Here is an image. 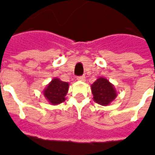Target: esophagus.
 <instances>
[{
  "mask_svg": "<svg viewBox=\"0 0 155 155\" xmlns=\"http://www.w3.org/2000/svg\"><path fill=\"white\" fill-rule=\"evenodd\" d=\"M85 79H86L85 76H79L77 78V80H78V81H85Z\"/></svg>",
  "mask_w": 155,
  "mask_h": 155,
  "instance_id": "obj_1",
  "label": "esophagus"
}]
</instances>
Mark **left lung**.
<instances>
[{"mask_svg": "<svg viewBox=\"0 0 155 155\" xmlns=\"http://www.w3.org/2000/svg\"><path fill=\"white\" fill-rule=\"evenodd\" d=\"M91 92L93 100L97 104L101 105H108L117 96V91L112 83L104 78H99L91 85Z\"/></svg>", "mask_w": 155, "mask_h": 155, "instance_id": "8db88e82", "label": "left lung"}]
</instances>
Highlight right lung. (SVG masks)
Masks as SVG:
<instances>
[{"label": "right lung", "instance_id": "obj_1", "mask_svg": "<svg viewBox=\"0 0 155 155\" xmlns=\"http://www.w3.org/2000/svg\"><path fill=\"white\" fill-rule=\"evenodd\" d=\"M68 83L60 79H52L47 87L43 91L44 96L51 104H59L65 101V95L68 91Z\"/></svg>", "mask_w": 155, "mask_h": 155}]
</instances>
